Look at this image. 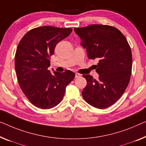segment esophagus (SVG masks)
<instances>
[{
	"instance_id": "1",
	"label": "esophagus",
	"mask_w": 146,
	"mask_h": 146,
	"mask_svg": "<svg viewBox=\"0 0 146 146\" xmlns=\"http://www.w3.org/2000/svg\"><path fill=\"white\" fill-rule=\"evenodd\" d=\"M80 77H81V75H80V73H77L75 74V78H79Z\"/></svg>"
}]
</instances>
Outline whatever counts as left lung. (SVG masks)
<instances>
[{"label": "left lung", "mask_w": 146, "mask_h": 146, "mask_svg": "<svg viewBox=\"0 0 146 146\" xmlns=\"http://www.w3.org/2000/svg\"><path fill=\"white\" fill-rule=\"evenodd\" d=\"M89 59L99 60V78L83 75L87 85L82 92L87 103L99 109L108 108L121 97L131 77L132 57L130 45L118 29L108 25L75 28Z\"/></svg>", "instance_id": "8db88e82"}]
</instances>
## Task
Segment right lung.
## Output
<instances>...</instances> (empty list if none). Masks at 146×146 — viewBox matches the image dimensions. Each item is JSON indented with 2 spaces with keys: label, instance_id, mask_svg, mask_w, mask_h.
Segmentation results:
<instances>
[{
  "label": "right lung",
  "instance_id": "add662e5",
  "mask_svg": "<svg viewBox=\"0 0 146 146\" xmlns=\"http://www.w3.org/2000/svg\"><path fill=\"white\" fill-rule=\"evenodd\" d=\"M71 28L42 26L34 28L19 41L15 56L19 85L29 102L38 108L50 109L62 100L66 86L75 78L69 70H48L56 44L68 36Z\"/></svg>",
  "mask_w": 146,
  "mask_h": 146
}]
</instances>
